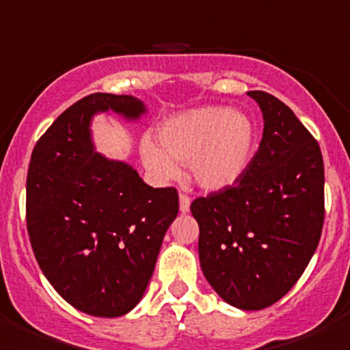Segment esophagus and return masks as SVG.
Segmentation results:
<instances>
[{"mask_svg":"<svg viewBox=\"0 0 350 350\" xmlns=\"http://www.w3.org/2000/svg\"><path fill=\"white\" fill-rule=\"evenodd\" d=\"M178 203H180V212L185 213L189 212V206H191V198L187 194L180 193L178 194Z\"/></svg>","mask_w":350,"mask_h":350,"instance_id":"esophagus-1","label":"esophagus"}]
</instances>
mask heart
<instances>
[{
	"label": "heart",
	"mask_w": 350,
	"mask_h": 350,
	"mask_svg": "<svg viewBox=\"0 0 350 350\" xmlns=\"http://www.w3.org/2000/svg\"><path fill=\"white\" fill-rule=\"evenodd\" d=\"M140 145L145 168L161 180L178 177V165L189 166L193 180L206 191L233 185L249 166L256 126L249 116L226 107H200L166 119Z\"/></svg>",
	"instance_id": "b5f03b06"
}]
</instances>
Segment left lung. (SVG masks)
Wrapping results in <instances>:
<instances>
[{"mask_svg":"<svg viewBox=\"0 0 350 350\" xmlns=\"http://www.w3.org/2000/svg\"><path fill=\"white\" fill-rule=\"evenodd\" d=\"M262 112L258 152L226 189L196 198L200 265L213 291L233 307L261 310L298 282L324 222L319 144L275 96L250 91Z\"/></svg>","mask_w":350,"mask_h":350,"instance_id":"8db88e82","label":"left lung"}]
</instances>
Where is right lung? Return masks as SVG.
Instances as JSON below:
<instances>
[{
  "mask_svg": "<svg viewBox=\"0 0 350 350\" xmlns=\"http://www.w3.org/2000/svg\"><path fill=\"white\" fill-rule=\"evenodd\" d=\"M101 112L137 120L147 110L135 96L108 92L66 108L31 154L26 222L43 275L71 307L119 317L147 289L178 194L154 189L128 163L96 152L91 120Z\"/></svg>",
  "mask_w": 350,
  "mask_h": 350,
  "instance_id": "right-lung-1",
  "label": "right lung"
}]
</instances>
